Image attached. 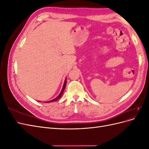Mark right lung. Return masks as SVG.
I'll use <instances>...</instances> for the list:
<instances>
[{"label": "right lung", "mask_w": 149, "mask_h": 149, "mask_svg": "<svg viewBox=\"0 0 149 149\" xmlns=\"http://www.w3.org/2000/svg\"><path fill=\"white\" fill-rule=\"evenodd\" d=\"M66 79H65V82H64L63 86V88H62V89H61V91L60 92V93L59 95H58L56 97H55V99H53V100H51V101H48V102H49L55 101H57V100H59V99L61 97V95L63 94V91H64V90H65V87H66Z\"/></svg>", "instance_id": "add662e5"}]
</instances>
